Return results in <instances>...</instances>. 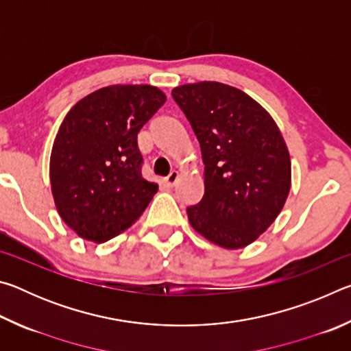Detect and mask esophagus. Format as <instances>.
Masks as SVG:
<instances>
[{
    "label": "esophagus",
    "mask_w": 351,
    "mask_h": 351,
    "mask_svg": "<svg viewBox=\"0 0 351 351\" xmlns=\"http://www.w3.org/2000/svg\"><path fill=\"white\" fill-rule=\"evenodd\" d=\"M178 178H180V173H178L176 170H173V171H170V175L165 178V184H167L169 187H173L175 184H176V181H178Z\"/></svg>",
    "instance_id": "34e87169"
}]
</instances>
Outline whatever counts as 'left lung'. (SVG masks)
<instances>
[{
  "instance_id": "left-lung-1",
  "label": "left lung",
  "mask_w": 351,
  "mask_h": 351,
  "mask_svg": "<svg viewBox=\"0 0 351 351\" xmlns=\"http://www.w3.org/2000/svg\"><path fill=\"white\" fill-rule=\"evenodd\" d=\"M173 100L201 147L204 197L187 207L192 228L240 249L274 223L291 189V161L274 119L246 93L218 82L176 86Z\"/></svg>"
}]
</instances>
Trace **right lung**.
<instances>
[{"label":"right lung","instance_id":"right-lung-1","mask_svg":"<svg viewBox=\"0 0 351 351\" xmlns=\"http://www.w3.org/2000/svg\"><path fill=\"white\" fill-rule=\"evenodd\" d=\"M165 102L150 85H112L69 110L52 145L56 207L82 239L104 243L138 219L158 192L142 178L138 133Z\"/></svg>","mask_w":351,"mask_h":351}]
</instances>
